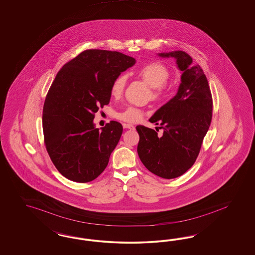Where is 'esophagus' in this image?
Wrapping results in <instances>:
<instances>
[{
	"label": "esophagus",
	"instance_id": "obj_1",
	"mask_svg": "<svg viewBox=\"0 0 255 255\" xmlns=\"http://www.w3.org/2000/svg\"><path fill=\"white\" fill-rule=\"evenodd\" d=\"M124 129H130V130H133L134 129V126L132 124H123Z\"/></svg>",
	"mask_w": 255,
	"mask_h": 255
}]
</instances>
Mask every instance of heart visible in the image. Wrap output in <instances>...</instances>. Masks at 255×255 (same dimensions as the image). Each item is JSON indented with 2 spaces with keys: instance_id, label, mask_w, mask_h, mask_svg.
<instances>
[{
  "instance_id": "1",
  "label": "heart",
  "mask_w": 255,
  "mask_h": 255,
  "mask_svg": "<svg viewBox=\"0 0 255 255\" xmlns=\"http://www.w3.org/2000/svg\"><path fill=\"white\" fill-rule=\"evenodd\" d=\"M169 71L160 62H149L143 65L137 71V76L141 77L145 82H147L152 89V97L159 99L165 93L166 82L169 78ZM127 76L121 74L115 77L110 87V93L113 97H120L124 93L127 84ZM144 115V111L140 108L128 106L127 108L117 112L116 117L127 123H135Z\"/></svg>"
}]
</instances>
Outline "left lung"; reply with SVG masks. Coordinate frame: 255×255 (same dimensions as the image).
Returning a JSON list of instances; mask_svg holds the SVG:
<instances>
[{"label": "left lung", "mask_w": 255, "mask_h": 255, "mask_svg": "<svg viewBox=\"0 0 255 255\" xmlns=\"http://www.w3.org/2000/svg\"><path fill=\"white\" fill-rule=\"evenodd\" d=\"M158 55L176 59L181 83L178 93L149 119L161 125L162 136L153 129L136 126L137 153L148 171L170 179L183 175L196 161L210 126L213 103L207 77L198 64L193 65L190 55L181 50Z\"/></svg>", "instance_id": "obj_1"}]
</instances>
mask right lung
I'll use <instances>...</instances> for the list:
<instances>
[{
  "instance_id": "right-lung-1",
  "label": "right lung",
  "mask_w": 255,
  "mask_h": 255,
  "mask_svg": "<svg viewBox=\"0 0 255 255\" xmlns=\"http://www.w3.org/2000/svg\"><path fill=\"white\" fill-rule=\"evenodd\" d=\"M134 63L121 52L88 49L58 72L46 94L42 122L47 153L63 177L90 182L108 166L123 125L111 121L99 130L94 114L109 104L115 77Z\"/></svg>"
}]
</instances>
